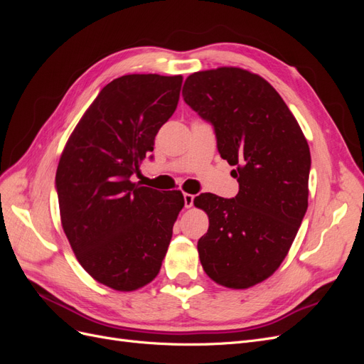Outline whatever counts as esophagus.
Returning <instances> with one entry per match:
<instances>
[{
    "instance_id": "34e87169",
    "label": "esophagus",
    "mask_w": 364,
    "mask_h": 364,
    "mask_svg": "<svg viewBox=\"0 0 364 364\" xmlns=\"http://www.w3.org/2000/svg\"><path fill=\"white\" fill-rule=\"evenodd\" d=\"M183 202H185V208H191L194 203V196L188 194V193H183Z\"/></svg>"
}]
</instances>
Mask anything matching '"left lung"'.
Returning <instances> with one entry per match:
<instances>
[{
  "label": "left lung",
  "mask_w": 364,
  "mask_h": 364,
  "mask_svg": "<svg viewBox=\"0 0 364 364\" xmlns=\"http://www.w3.org/2000/svg\"><path fill=\"white\" fill-rule=\"evenodd\" d=\"M185 103L211 123L220 156L234 165L238 194L202 193L209 218L197 243L205 273L228 289H249L274 273L308 208L310 147L274 87L246 70L222 67L185 80Z\"/></svg>",
  "instance_id": "1"
}]
</instances>
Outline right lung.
Masks as SVG:
<instances>
[{"label": "right lung", "mask_w": 364, "mask_h": 364, "mask_svg": "<svg viewBox=\"0 0 364 364\" xmlns=\"http://www.w3.org/2000/svg\"><path fill=\"white\" fill-rule=\"evenodd\" d=\"M182 75L107 83L75 126L56 171L60 222L80 266L118 291L156 278L183 208L181 191L132 182L178 107ZM151 158V156H150Z\"/></svg>", "instance_id": "obj_1"}]
</instances>
